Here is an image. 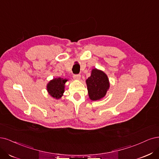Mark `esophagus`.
<instances>
[{"mask_svg":"<svg viewBox=\"0 0 159 159\" xmlns=\"http://www.w3.org/2000/svg\"><path fill=\"white\" fill-rule=\"evenodd\" d=\"M80 75L77 74V75H73V79L75 80H80Z\"/></svg>","mask_w":159,"mask_h":159,"instance_id":"obj_1","label":"esophagus"}]
</instances>
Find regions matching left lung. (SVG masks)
<instances>
[{"mask_svg":"<svg viewBox=\"0 0 159 159\" xmlns=\"http://www.w3.org/2000/svg\"><path fill=\"white\" fill-rule=\"evenodd\" d=\"M89 98L91 100H99L106 96L110 83L107 76L97 69L92 70L91 75L86 80Z\"/></svg>","mask_w":159,"mask_h":159,"instance_id":"8db88e82","label":"left lung"}]
</instances>
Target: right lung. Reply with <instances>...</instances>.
<instances>
[{"label":"right lung","mask_w":159,"mask_h":159,"mask_svg":"<svg viewBox=\"0 0 159 159\" xmlns=\"http://www.w3.org/2000/svg\"><path fill=\"white\" fill-rule=\"evenodd\" d=\"M68 80L63 78H55L50 80L47 85L49 94L55 99L61 98L65 92V84Z\"/></svg>","instance_id":"obj_1"}]
</instances>
